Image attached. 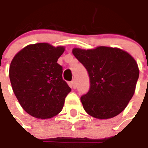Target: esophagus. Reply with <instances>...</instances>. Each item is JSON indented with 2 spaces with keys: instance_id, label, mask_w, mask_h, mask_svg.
I'll return each instance as SVG.
<instances>
[{
  "instance_id": "1",
  "label": "esophagus",
  "mask_w": 148,
  "mask_h": 148,
  "mask_svg": "<svg viewBox=\"0 0 148 148\" xmlns=\"http://www.w3.org/2000/svg\"><path fill=\"white\" fill-rule=\"evenodd\" d=\"M72 87H73V88H76V80H75V79H73L72 81Z\"/></svg>"
}]
</instances>
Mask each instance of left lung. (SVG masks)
Segmentation results:
<instances>
[{
	"label": "left lung",
	"instance_id": "1",
	"mask_svg": "<svg viewBox=\"0 0 148 148\" xmlns=\"http://www.w3.org/2000/svg\"><path fill=\"white\" fill-rule=\"evenodd\" d=\"M72 53L90 77L88 92L80 97L86 112L99 119L118 116L136 91L139 75L136 60L123 49L106 46L74 48Z\"/></svg>",
	"mask_w": 148,
	"mask_h": 148
}]
</instances>
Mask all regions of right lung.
I'll return each instance as SVG.
<instances>
[{
    "label": "right lung",
    "mask_w": 148,
    "mask_h": 148,
    "mask_svg": "<svg viewBox=\"0 0 148 148\" xmlns=\"http://www.w3.org/2000/svg\"><path fill=\"white\" fill-rule=\"evenodd\" d=\"M64 46L49 43L25 46L11 61L9 79L22 108L37 119L58 115L71 88L62 78V67L57 64Z\"/></svg>",
    "instance_id": "obj_1"
}]
</instances>
